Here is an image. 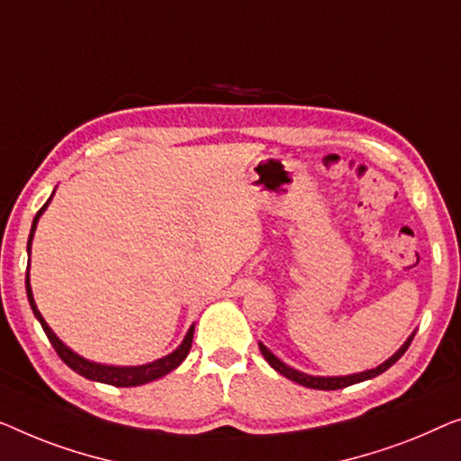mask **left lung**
I'll list each match as a JSON object with an SVG mask.
<instances>
[{"label": "left lung", "instance_id": "8db88e82", "mask_svg": "<svg viewBox=\"0 0 461 461\" xmlns=\"http://www.w3.org/2000/svg\"><path fill=\"white\" fill-rule=\"evenodd\" d=\"M413 339V336H411ZM411 339L405 342L403 347L399 348L397 353L393 355L391 359L388 361H384L382 363V366H378L375 369H367V372H361V374H353V375H334V378H323V375H307V374H301V372H296V369H293V367H288L286 363H282L280 359L276 357L274 353L269 351L267 347H263V345H258V348H261V353H263V357L267 359V363L271 367L276 369V372H280L282 375H286L288 380H293V382H296V384H303V386H307V388H317V391H336V388H345V386H351V384H357V382H363V380H369V378H375V375L378 374H382V372H386L388 367L393 366V363H397L401 357H403V353L407 351V347L411 345Z\"/></svg>", "mask_w": 461, "mask_h": 461}]
</instances>
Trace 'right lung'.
Listing matches in <instances>:
<instances>
[{
    "label": "right lung",
    "mask_w": 461,
    "mask_h": 461,
    "mask_svg": "<svg viewBox=\"0 0 461 461\" xmlns=\"http://www.w3.org/2000/svg\"><path fill=\"white\" fill-rule=\"evenodd\" d=\"M50 203V200H48ZM45 203L41 209L37 211V215L33 219V225H31V233H29V255H31V240H33V233L37 228V221L39 217H41V212L45 211ZM27 296H29V303H31V309H33L35 317L41 323L45 336H48L51 347L56 348V353L60 355V359L67 363L70 369H75L77 374H81L83 378L87 380H95V382H104V384H113V386H140V384H146V382H152L157 378H163L168 372H173L175 367L179 366L181 361L187 357V353H190L192 348V339H194V326L190 328V332L185 334L184 342H181L177 351H173L171 355H167V357L154 361V363H148V366H138V367H114V366H102V363H94V361H87L79 357V355L70 351L67 345H62L60 340H58V336L51 332L48 323L39 313L37 307H35V301H33V293H31V284H29V274H27Z\"/></svg>",
    "instance_id": "right-lung-1"
}]
</instances>
